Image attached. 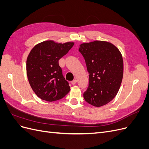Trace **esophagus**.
Returning a JSON list of instances; mask_svg holds the SVG:
<instances>
[{"instance_id":"34e87169","label":"esophagus","mask_w":149,"mask_h":149,"mask_svg":"<svg viewBox=\"0 0 149 149\" xmlns=\"http://www.w3.org/2000/svg\"><path fill=\"white\" fill-rule=\"evenodd\" d=\"M76 82H77V81H76V79H74V80L72 81L71 83V84H73V85H74L76 83Z\"/></svg>"}]
</instances>
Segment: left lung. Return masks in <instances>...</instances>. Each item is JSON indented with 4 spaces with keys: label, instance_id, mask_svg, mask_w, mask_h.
Segmentation results:
<instances>
[{
    "label": "left lung",
    "instance_id": "1",
    "mask_svg": "<svg viewBox=\"0 0 149 149\" xmlns=\"http://www.w3.org/2000/svg\"><path fill=\"white\" fill-rule=\"evenodd\" d=\"M89 74V86L83 94L84 100L95 107L111 101L118 94L123 77V59L113 44L96 41L81 44Z\"/></svg>",
    "mask_w": 149,
    "mask_h": 149
}]
</instances>
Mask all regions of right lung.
Listing matches in <instances>:
<instances>
[{
	"label": "right lung",
	"mask_w": 149,
	"mask_h": 149,
	"mask_svg": "<svg viewBox=\"0 0 149 149\" xmlns=\"http://www.w3.org/2000/svg\"><path fill=\"white\" fill-rule=\"evenodd\" d=\"M73 45L74 42L47 40L36 45L30 51L26 59V74L31 89L42 100H59L70 91L58 60Z\"/></svg>",
	"instance_id": "obj_1"
}]
</instances>
